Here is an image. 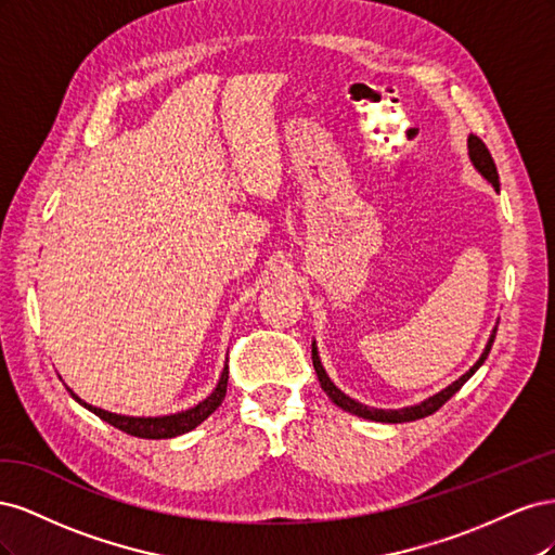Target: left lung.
<instances>
[{"instance_id":"1","label":"left lung","mask_w":555,"mask_h":555,"mask_svg":"<svg viewBox=\"0 0 555 555\" xmlns=\"http://www.w3.org/2000/svg\"><path fill=\"white\" fill-rule=\"evenodd\" d=\"M467 157H469V162H473L475 169L493 184V190L500 192V178H498L495 162H493V157H491V153H489V147H486L483 141L477 139L475 133H469V137H467ZM495 333H498V326L491 331V338H489V343H486V347H483V351H481V357L477 359V363H475L473 367H469V371H467L465 375H461L456 382H451V384L447 386V389L438 391L435 396H430V398H426V400H422V402H416V405H408V408H400V410L371 408V405H363V402H359V400H354V398H349L347 393H343V391L338 389V386H335V384L331 382V377L326 375L324 365H322V359H319L317 343H312V365H314V373H317V377H319V384H322L324 393H326L340 410H345V412H349V414H357V416H361V418H371V422L405 424V422H416V418H424V416H428V414H433V412H438V410L444 405V402H447L453 393H456L469 377H473V375L479 371L481 363H483L486 359H489V351H491V347H493Z\"/></svg>"}]
</instances>
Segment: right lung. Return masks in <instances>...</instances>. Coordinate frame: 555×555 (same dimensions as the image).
I'll use <instances>...</instances> for the list:
<instances>
[{
  "mask_svg": "<svg viewBox=\"0 0 555 555\" xmlns=\"http://www.w3.org/2000/svg\"><path fill=\"white\" fill-rule=\"evenodd\" d=\"M227 382H229V359L224 361V367H222V375H220V382H217V386L212 389L210 396H206L204 400L198 402V405L190 408V410H182V412H176V414H164V416H129V414H117V412H108V410H102V408H94L90 405V402L80 400L69 386L72 398L76 402H80L82 408L94 412L99 418H104L106 424L120 428L122 433L127 435H133V438H143V440H169V438H178V435H184L194 430L201 422H206V418L222 405V400L227 396Z\"/></svg>",
  "mask_w": 555,
  "mask_h": 555,
  "instance_id": "right-lung-1",
  "label": "right lung"
}]
</instances>
